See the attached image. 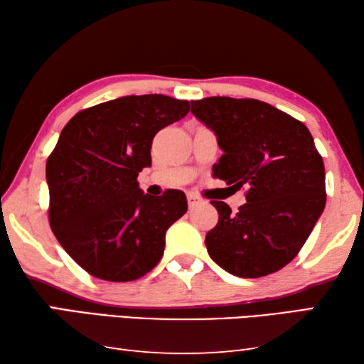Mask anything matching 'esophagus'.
<instances>
[{"instance_id": "1", "label": "esophagus", "mask_w": 364, "mask_h": 364, "mask_svg": "<svg viewBox=\"0 0 364 364\" xmlns=\"http://www.w3.org/2000/svg\"><path fill=\"white\" fill-rule=\"evenodd\" d=\"M203 200L200 199V197H197V196H194V194H188V205H189V208H194V207H197V205H200Z\"/></svg>"}]
</instances>
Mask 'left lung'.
<instances>
[{
  "mask_svg": "<svg viewBox=\"0 0 364 364\" xmlns=\"http://www.w3.org/2000/svg\"><path fill=\"white\" fill-rule=\"evenodd\" d=\"M191 113L215 132L223 156L213 176L245 186L232 213L211 200L218 224L205 237L218 266L242 279L274 274L299 253L326 203L325 165L301 121L253 98L208 97Z\"/></svg>",
  "mask_w": 364,
  "mask_h": 364,
  "instance_id": "left-lung-1",
  "label": "left lung"
}]
</instances>
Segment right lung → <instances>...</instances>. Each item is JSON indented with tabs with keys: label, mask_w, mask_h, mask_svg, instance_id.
Wrapping results in <instances>:
<instances>
[{
	"label": "right lung",
	"mask_w": 364,
	"mask_h": 364,
	"mask_svg": "<svg viewBox=\"0 0 364 364\" xmlns=\"http://www.w3.org/2000/svg\"><path fill=\"white\" fill-rule=\"evenodd\" d=\"M189 102L129 95L79 111L46 164L50 229L85 272L132 282L153 270L165 232L186 213L183 191L143 194L138 171L151 167L157 132L188 114Z\"/></svg>",
	"instance_id": "obj_1"
}]
</instances>
